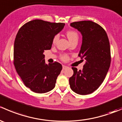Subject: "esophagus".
I'll return each mask as SVG.
<instances>
[{"label":"esophagus","instance_id":"obj_1","mask_svg":"<svg viewBox=\"0 0 122 122\" xmlns=\"http://www.w3.org/2000/svg\"><path fill=\"white\" fill-rule=\"evenodd\" d=\"M67 68H68V67H67V66H64V65H63V66H62V69H63V70H66V69Z\"/></svg>","mask_w":122,"mask_h":122}]
</instances>
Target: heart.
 Masks as SVG:
<instances>
[{
	"instance_id": "heart-1",
	"label": "heart",
	"mask_w": 122,
	"mask_h": 122,
	"mask_svg": "<svg viewBox=\"0 0 122 122\" xmlns=\"http://www.w3.org/2000/svg\"><path fill=\"white\" fill-rule=\"evenodd\" d=\"M66 35H67V38H68L70 41H71L74 39H78V34L76 31H74V30H68L66 33ZM58 39V35H55L53 38V39H52V43L55 44L57 41ZM68 56L67 55H64L62 56V60H64V61H67V60H68Z\"/></svg>"
}]
</instances>
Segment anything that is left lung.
Segmentation results:
<instances>
[{
  "instance_id": "left-lung-1",
  "label": "left lung",
  "mask_w": 122,
  "mask_h": 122,
  "mask_svg": "<svg viewBox=\"0 0 122 122\" xmlns=\"http://www.w3.org/2000/svg\"><path fill=\"white\" fill-rule=\"evenodd\" d=\"M70 26L82 35L78 56L86 63L83 70L72 67L74 74L69 78L70 87L80 95L91 94L100 87L109 71L111 62L109 38L104 29L90 20L75 22Z\"/></svg>"
}]
</instances>
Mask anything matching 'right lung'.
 Instances as JSON below:
<instances>
[{
    "label": "right lung",
    "mask_w": 122,
    "mask_h": 122,
    "mask_svg": "<svg viewBox=\"0 0 122 122\" xmlns=\"http://www.w3.org/2000/svg\"><path fill=\"white\" fill-rule=\"evenodd\" d=\"M64 23L40 19L28 22L18 31L14 43V66L24 84L36 93H45L55 87L62 66L46 64L45 50H50L54 36L62 30Z\"/></svg>",
    "instance_id": "obj_1"
}]
</instances>
